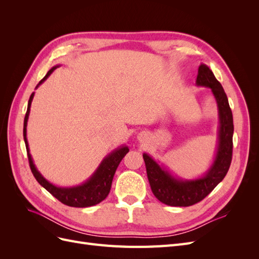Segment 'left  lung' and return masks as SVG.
<instances>
[{"label":"left lung","instance_id":"obj_1","mask_svg":"<svg viewBox=\"0 0 259 259\" xmlns=\"http://www.w3.org/2000/svg\"><path fill=\"white\" fill-rule=\"evenodd\" d=\"M195 85L210 89L218 110L216 151L205 173L191 179L177 177L150 154H143L153 194L160 202L169 206H190L204 199L225 178L232 159L233 119L223 86L205 64L199 67Z\"/></svg>","mask_w":259,"mask_h":259}]
</instances>
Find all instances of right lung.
I'll return each mask as SVG.
<instances>
[{
  "mask_svg": "<svg viewBox=\"0 0 259 259\" xmlns=\"http://www.w3.org/2000/svg\"><path fill=\"white\" fill-rule=\"evenodd\" d=\"M59 66L60 65L54 66L50 71L46 73L43 79L38 82L35 89H37L43 82H45V80L53 73L54 70L57 69ZM33 97L34 93L31 94V96L29 98L27 113L25 116V121H23V139H25V144L27 148L30 168L33 176L37 180V183L43 188H45L51 194H53L57 200H59L61 203H64V204L68 206L89 207L96 205L101 201H104L108 197L109 192H110L112 179L117 166H119V164L125 156V154L130 151L128 147L126 145H122L115 148L110 153H108L103 159V161L100 162L95 171H94V173L82 184L72 187H61L54 185L38 171L33 162L32 155L30 153L29 144L27 139V125L30 114L31 103H32Z\"/></svg>",
  "mask_w": 259,
  "mask_h": 259,
  "instance_id": "obj_1",
  "label": "right lung"
}]
</instances>
